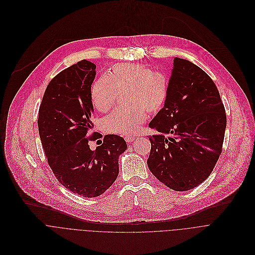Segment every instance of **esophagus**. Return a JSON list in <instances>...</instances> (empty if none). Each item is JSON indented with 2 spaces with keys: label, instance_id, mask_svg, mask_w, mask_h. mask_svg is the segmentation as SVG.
Wrapping results in <instances>:
<instances>
[{
  "label": "esophagus",
  "instance_id": "34e87169",
  "mask_svg": "<svg viewBox=\"0 0 255 255\" xmlns=\"http://www.w3.org/2000/svg\"><path fill=\"white\" fill-rule=\"evenodd\" d=\"M134 138H135V136H133V135H126L125 136V140L127 142H131L134 140Z\"/></svg>",
  "mask_w": 255,
  "mask_h": 255
}]
</instances>
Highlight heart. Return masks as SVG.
Masks as SVG:
<instances>
[{
  "mask_svg": "<svg viewBox=\"0 0 255 255\" xmlns=\"http://www.w3.org/2000/svg\"><path fill=\"white\" fill-rule=\"evenodd\" d=\"M124 94L127 106L115 110L103 121V128L111 133L132 134L145 121V111L158 114L166 105L170 78L164 71H154L144 64L115 65L107 77L96 80L90 89L94 109L105 113L116 103L118 93Z\"/></svg>",
  "mask_w": 255,
  "mask_h": 255,
  "instance_id": "obj_1",
  "label": "heart"
}]
</instances>
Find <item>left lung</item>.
Instances as JSON below:
<instances>
[{"label":"left lung","instance_id":"obj_1","mask_svg":"<svg viewBox=\"0 0 255 255\" xmlns=\"http://www.w3.org/2000/svg\"><path fill=\"white\" fill-rule=\"evenodd\" d=\"M225 108L211 77L194 63L175 57L169 97L148 127L149 171L167 187L187 191L212 173L226 128Z\"/></svg>","mask_w":255,"mask_h":255}]
</instances>
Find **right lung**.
<instances>
[{
  "mask_svg": "<svg viewBox=\"0 0 255 255\" xmlns=\"http://www.w3.org/2000/svg\"><path fill=\"white\" fill-rule=\"evenodd\" d=\"M95 64L81 60L62 70L44 92L38 128L48 164L56 179L74 194L93 198L104 194L119 175V156L127 149L118 134H107L91 150L88 141L98 138L91 122L90 99Z\"/></svg>",
  "mask_w": 255,
  "mask_h": 255,
  "instance_id": "1",
  "label": "right lung"
}]
</instances>
